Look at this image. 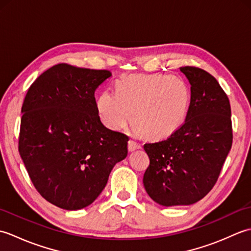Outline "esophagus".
<instances>
[{"mask_svg": "<svg viewBox=\"0 0 251 251\" xmlns=\"http://www.w3.org/2000/svg\"><path fill=\"white\" fill-rule=\"evenodd\" d=\"M141 148V145L140 143L136 142L135 140H129L128 141V150L131 152V151H135L137 150V149H140Z\"/></svg>", "mask_w": 251, "mask_h": 251, "instance_id": "34e87169", "label": "esophagus"}]
</instances>
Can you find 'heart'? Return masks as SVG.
Instances as JSON below:
<instances>
[{
    "instance_id": "b5f03b06",
    "label": "heart",
    "mask_w": 251,
    "mask_h": 251,
    "mask_svg": "<svg viewBox=\"0 0 251 251\" xmlns=\"http://www.w3.org/2000/svg\"><path fill=\"white\" fill-rule=\"evenodd\" d=\"M115 88L97 99L99 119L109 129H124L132 117L138 132L163 139L177 131L188 116L191 93L179 77L134 74L117 81Z\"/></svg>"
}]
</instances>
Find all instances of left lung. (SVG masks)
<instances>
[{
	"mask_svg": "<svg viewBox=\"0 0 251 251\" xmlns=\"http://www.w3.org/2000/svg\"><path fill=\"white\" fill-rule=\"evenodd\" d=\"M180 71L191 84L188 116L167 139L143 146L150 158L143 185L163 206L191 205L209 193L233 142L230 100L217 79L197 67Z\"/></svg>",
	"mask_w": 251,
	"mask_h": 251,
	"instance_id": "obj_1",
	"label": "left lung"
}]
</instances>
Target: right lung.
<instances>
[{
    "label": "right lung",
    "mask_w": 251,
    "mask_h": 251,
    "mask_svg": "<svg viewBox=\"0 0 251 251\" xmlns=\"http://www.w3.org/2000/svg\"><path fill=\"white\" fill-rule=\"evenodd\" d=\"M108 70L58 63L26 93L18 150L34 188L62 209L77 210L102 192L129 138L101 123L95 92Z\"/></svg>",
    "instance_id": "add662e5"
}]
</instances>
